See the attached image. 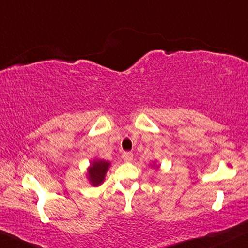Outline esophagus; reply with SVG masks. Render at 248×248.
<instances>
[{"label": "esophagus", "instance_id": "esophagus-1", "mask_svg": "<svg viewBox=\"0 0 248 248\" xmlns=\"http://www.w3.org/2000/svg\"><path fill=\"white\" fill-rule=\"evenodd\" d=\"M122 157H123L124 161L130 162V161H132L133 154H132V153H131V152H124L123 154H122Z\"/></svg>", "mask_w": 248, "mask_h": 248}]
</instances>
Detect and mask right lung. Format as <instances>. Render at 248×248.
<instances>
[{"instance_id":"1","label":"right lung","mask_w":248,"mask_h":248,"mask_svg":"<svg viewBox=\"0 0 248 248\" xmlns=\"http://www.w3.org/2000/svg\"><path fill=\"white\" fill-rule=\"evenodd\" d=\"M109 168V163L106 161H94L93 164L88 168V178L94 186L100 185L105 179L106 172Z\"/></svg>"}]
</instances>
